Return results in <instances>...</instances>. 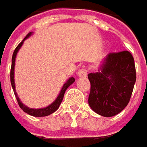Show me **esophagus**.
Instances as JSON below:
<instances>
[{"label":"esophagus","instance_id":"1","mask_svg":"<svg viewBox=\"0 0 147 147\" xmlns=\"http://www.w3.org/2000/svg\"><path fill=\"white\" fill-rule=\"evenodd\" d=\"M78 76L79 77H86L87 75V69L86 68H80L78 71Z\"/></svg>","mask_w":147,"mask_h":147}]
</instances>
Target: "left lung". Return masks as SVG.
<instances>
[{
    "instance_id": "obj_1",
    "label": "left lung",
    "mask_w": 147,
    "mask_h": 147,
    "mask_svg": "<svg viewBox=\"0 0 147 147\" xmlns=\"http://www.w3.org/2000/svg\"><path fill=\"white\" fill-rule=\"evenodd\" d=\"M89 105L96 113L113 117L128 105L137 79L134 58L128 51L111 53L100 71L90 73Z\"/></svg>"
}]
</instances>
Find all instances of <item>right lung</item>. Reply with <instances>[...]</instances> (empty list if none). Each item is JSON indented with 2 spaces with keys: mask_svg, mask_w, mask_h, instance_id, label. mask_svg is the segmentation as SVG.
<instances>
[{
  "mask_svg": "<svg viewBox=\"0 0 147 147\" xmlns=\"http://www.w3.org/2000/svg\"><path fill=\"white\" fill-rule=\"evenodd\" d=\"M31 32L29 33L26 37L23 39V41L16 47V48L15 49L14 53H13V56H12V63H11V67H10V83H11V86H12V88H13V90H14V93H15V95H16V99H17V102H18V105L20 107V109H23V111L27 113L29 115H32V116H34V117H44V116H48V115H50L51 113H54L56 110H57V109L59 108V106L61 105V101L63 99V97H64V94L66 92L67 89L71 86L74 81H75V79L73 77H71L69 80H67V82L64 84V86L61 89V92L59 94L58 97L57 98V99L55 100L54 102L50 105L49 106H48L47 108H44V109H29L28 107H26L25 105H24L22 103L20 102V99L18 98V95L16 94V88H15V81H14V68H15V61H16V57L19 49L20 48L21 45L23 44V42L28 37L31 35Z\"/></svg>",
  "mask_w": 147,
  "mask_h": 147,
  "instance_id": "1",
  "label": "right lung"
}]
</instances>
